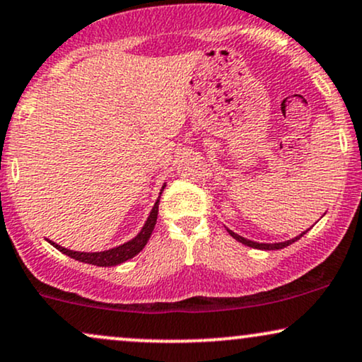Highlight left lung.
Wrapping results in <instances>:
<instances>
[{
  "mask_svg": "<svg viewBox=\"0 0 362 362\" xmlns=\"http://www.w3.org/2000/svg\"><path fill=\"white\" fill-rule=\"evenodd\" d=\"M228 233L230 234V236H233L234 239H236V241H239V243H243V245H246V246H250V247H256V250H264V251H269V250H281V247H286V246H290L291 243H295L297 241V239H300L303 236V234L307 233H302L300 234V236H297V238H293V239H288V241H283V243H256V241H250V239H246V238H243V236H239V234H236V233H233V230L230 229H228Z\"/></svg>",
  "mask_w": 362,
  "mask_h": 362,
  "instance_id": "1",
  "label": "left lung"
}]
</instances>
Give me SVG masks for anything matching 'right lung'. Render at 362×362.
I'll return each mask as SVG.
<instances>
[{
  "instance_id": "right-lung-1",
  "label": "right lung",
  "mask_w": 362,
  "mask_h": 362,
  "mask_svg": "<svg viewBox=\"0 0 362 362\" xmlns=\"http://www.w3.org/2000/svg\"><path fill=\"white\" fill-rule=\"evenodd\" d=\"M165 185L162 187V192H163ZM160 192V195H162ZM158 202L160 197L156 199L153 209H151L150 216H148L145 226H143L141 230L134 236L132 241L124 243V245H119L116 247H111V250L106 251H98V252H84V251H72L67 250V247H62L60 245H57L54 241H49L52 246L57 247L59 251H62L64 255L71 256V258L82 261V263L87 264H95V267H116V264L124 263V261L132 259L133 256H136L143 247L146 246L148 239H150L151 233H153L155 224H156V217H158Z\"/></svg>"
}]
</instances>
